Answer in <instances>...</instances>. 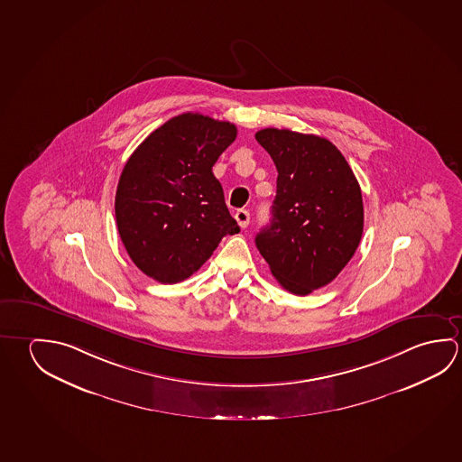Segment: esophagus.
Listing matches in <instances>:
<instances>
[{"mask_svg":"<svg viewBox=\"0 0 462 462\" xmlns=\"http://www.w3.org/2000/svg\"><path fill=\"white\" fill-rule=\"evenodd\" d=\"M235 219H236L240 227L246 228L248 224H250V212L246 211V209H238V211L235 212Z\"/></svg>","mask_w":462,"mask_h":462,"instance_id":"obj_1","label":"esophagus"}]
</instances>
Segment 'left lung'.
<instances>
[{
	"label": "left lung",
	"instance_id": "left-lung-1",
	"mask_svg": "<svg viewBox=\"0 0 462 462\" xmlns=\"http://www.w3.org/2000/svg\"><path fill=\"white\" fill-rule=\"evenodd\" d=\"M256 140L279 172L273 219L256 235L257 250L282 287L310 295L343 271L361 242V187L327 138L263 129Z\"/></svg>",
	"mask_w": 462,
	"mask_h": 462
}]
</instances>
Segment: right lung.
<instances>
[{
	"label": "right lung",
	"instance_id": "obj_1",
	"mask_svg": "<svg viewBox=\"0 0 462 462\" xmlns=\"http://www.w3.org/2000/svg\"><path fill=\"white\" fill-rule=\"evenodd\" d=\"M236 127L199 113L175 116L122 169L116 220L134 264L161 283L197 273L226 235L240 232L212 174Z\"/></svg>",
	"mask_w": 462,
	"mask_h": 462
}]
</instances>
